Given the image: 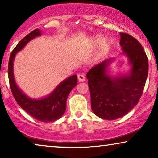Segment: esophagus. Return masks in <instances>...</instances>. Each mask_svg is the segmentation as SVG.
<instances>
[{"label": "esophagus", "mask_w": 158, "mask_h": 158, "mask_svg": "<svg viewBox=\"0 0 158 158\" xmlns=\"http://www.w3.org/2000/svg\"><path fill=\"white\" fill-rule=\"evenodd\" d=\"M78 79H79V81H85V79H86V77L84 75H82V74H79L78 75Z\"/></svg>", "instance_id": "obj_1"}]
</instances>
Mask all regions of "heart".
<instances>
[{
    "label": "heart",
    "mask_w": 158,
    "mask_h": 158,
    "mask_svg": "<svg viewBox=\"0 0 158 158\" xmlns=\"http://www.w3.org/2000/svg\"><path fill=\"white\" fill-rule=\"evenodd\" d=\"M103 37L101 35H97V36H94V37L92 38L91 41L92 43L94 45H99L100 44V50L102 51L106 52L108 51V49L110 48V42L108 41H103Z\"/></svg>",
    "instance_id": "1"
}]
</instances>
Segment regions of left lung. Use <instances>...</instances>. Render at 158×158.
Masks as SVG:
<instances>
[{"instance_id":"obj_1","label":"left lung","mask_w":158,"mask_h":158,"mask_svg":"<svg viewBox=\"0 0 158 158\" xmlns=\"http://www.w3.org/2000/svg\"><path fill=\"white\" fill-rule=\"evenodd\" d=\"M119 35L123 52L132 66L129 75H108L106 69L113 59H106L87 73L92 110L107 120L123 117L138 103L148 77V58L142 45L129 34Z\"/></svg>"}]
</instances>
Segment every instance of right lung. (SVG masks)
Masks as SVG:
<instances>
[{"label":"right lung","instance_id":"1","mask_svg":"<svg viewBox=\"0 0 158 158\" xmlns=\"http://www.w3.org/2000/svg\"><path fill=\"white\" fill-rule=\"evenodd\" d=\"M41 30L35 29L27 35L11 52L8 64L9 81L12 95L18 104L33 118L41 122H53L62 117L66 110V101L69 94L77 84V76L73 75L58 85L48 97L41 99L27 97L16 85L13 75V61L15 54L22 50L30 40L41 35Z\"/></svg>","mask_w":158,"mask_h":158}]
</instances>
